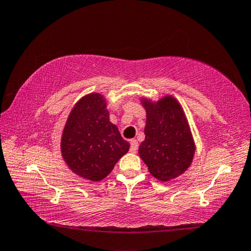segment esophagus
I'll use <instances>...</instances> for the list:
<instances>
[{
    "label": "esophagus",
    "instance_id": "34e87169",
    "mask_svg": "<svg viewBox=\"0 0 251 251\" xmlns=\"http://www.w3.org/2000/svg\"><path fill=\"white\" fill-rule=\"evenodd\" d=\"M137 149H138V141L136 139H131L130 140V151L135 153L136 151H137Z\"/></svg>",
    "mask_w": 251,
    "mask_h": 251
}]
</instances>
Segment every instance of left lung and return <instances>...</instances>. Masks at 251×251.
Listing matches in <instances>:
<instances>
[{"label":"left lung","instance_id":"1","mask_svg":"<svg viewBox=\"0 0 251 251\" xmlns=\"http://www.w3.org/2000/svg\"><path fill=\"white\" fill-rule=\"evenodd\" d=\"M143 104L147 121L139 157L156 179L169 181L182 175L193 160L195 147L188 121L170 95L157 103L143 100Z\"/></svg>","mask_w":251,"mask_h":251}]
</instances>
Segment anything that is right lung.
<instances>
[{"instance_id": "right-lung-1", "label": "right lung", "mask_w": 251, "mask_h": 251, "mask_svg": "<svg viewBox=\"0 0 251 251\" xmlns=\"http://www.w3.org/2000/svg\"><path fill=\"white\" fill-rule=\"evenodd\" d=\"M128 149V141L110 122L101 94L85 95L75 104L61 138L62 157L72 171L91 181H101Z\"/></svg>"}]
</instances>
